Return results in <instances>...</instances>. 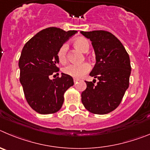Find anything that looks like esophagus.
I'll list each match as a JSON object with an SVG mask.
<instances>
[{
  "mask_svg": "<svg viewBox=\"0 0 150 150\" xmlns=\"http://www.w3.org/2000/svg\"><path fill=\"white\" fill-rule=\"evenodd\" d=\"M78 81H79V79H78V78H74V83H77Z\"/></svg>",
  "mask_w": 150,
  "mask_h": 150,
  "instance_id": "1",
  "label": "esophagus"
}]
</instances>
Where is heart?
<instances>
[{"mask_svg":"<svg viewBox=\"0 0 150 150\" xmlns=\"http://www.w3.org/2000/svg\"><path fill=\"white\" fill-rule=\"evenodd\" d=\"M73 45L77 49L81 51V52H87L90 48V43L87 39L83 37L75 39L73 41ZM67 51H68V46L67 44H63L58 50L57 52V58L59 62L61 64H65L67 60ZM90 70V65L87 63H83L81 64H69L64 67L63 69V72L67 75H69L73 78H81L83 75L88 72Z\"/></svg>","mask_w":150,"mask_h":150,"instance_id":"heart-1","label":"heart"}]
</instances>
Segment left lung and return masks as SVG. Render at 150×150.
Wrapping results in <instances>:
<instances>
[{
    "label": "left lung",
    "instance_id": "obj_1",
    "mask_svg": "<svg viewBox=\"0 0 150 150\" xmlns=\"http://www.w3.org/2000/svg\"><path fill=\"white\" fill-rule=\"evenodd\" d=\"M92 42L96 54L95 67L90 75L97 78L94 84L85 81L87 88L81 93L85 108L93 114H106L120 104L129 87L131 64L129 54L121 42L105 30L81 31Z\"/></svg>",
    "mask_w": 150,
    "mask_h": 150
}]
</instances>
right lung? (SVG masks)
Instances as JSON below:
<instances>
[{
    "mask_svg": "<svg viewBox=\"0 0 150 150\" xmlns=\"http://www.w3.org/2000/svg\"><path fill=\"white\" fill-rule=\"evenodd\" d=\"M76 33L54 27L45 28L32 37L21 51L19 80L27 102L39 114L58 111L64 101V93L74 84L72 77L64 73L53 80L49 76L59 71V48Z\"/></svg>",
    "mask_w": 150,
    "mask_h": 150,
    "instance_id": "right-lung-1",
    "label": "right lung"
}]
</instances>
